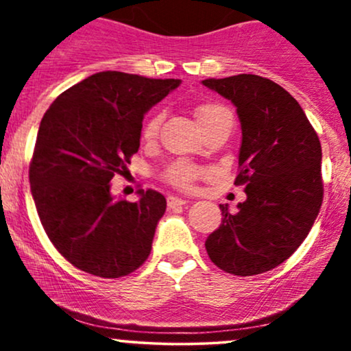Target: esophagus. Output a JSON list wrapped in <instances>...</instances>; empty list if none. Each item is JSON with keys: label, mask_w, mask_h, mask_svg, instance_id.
I'll return each mask as SVG.
<instances>
[{"label": "esophagus", "mask_w": 351, "mask_h": 351, "mask_svg": "<svg viewBox=\"0 0 351 351\" xmlns=\"http://www.w3.org/2000/svg\"><path fill=\"white\" fill-rule=\"evenodd\" d=\"M186 204V199L178 198V196H168V208H176Z\"/></svg>", "instance_id": "1"}]
</instances>
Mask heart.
Returning a JSON list of instances; mask_svg holds the SVG:
<instances>
[{"mask_svg": "<svg viewBox=\"0 0 351 351\" xmlns=\"http://www.w3.org/2000/svg\"><path fill=\"white\" fill-rule=\"evenodd\" d=\"M195 115H196V120H198L199 127L203 128V130L204 128L211 127V125H215V123L226 122V120L232 122L231 112H229L224 106H219V104H213V102L201 104L199 107H196ZM162 122H163L162 112H158V114H153L150 119L147 120V123H145V127H143L145 138L147 140L155 138V136L158 135L160 125H162ZM201 175H203V171H201L199 168H196L195 165L178 162V163L173 165L170 170H168L167 180L170 181L171 184H175V186L186 189V188H191L193 181L198 180Z\"/></svg>", "mask_w": 351, "mask_h": 351, "instance_id": "b5f03b06", "label": "heart"}]
</instances>
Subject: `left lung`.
Here are the masks:
<instances>
[{"label":"left lung","instance_id":"8db88e82","mask_svg":"<svg viewBox=\"0 0 351 351\" xmlns=\"http://www.w3.org/2000/svg\"><path fill=\"white\" fill-rule=\"evenodd\" d=\"M201 84L236 107L243 136L234 184L247 196L237 211L219 204L208 256L234 276L267 272L297 251L320 211V140L299 102L272 80L239 74Z\"/></svg>","mask_w":351,"mask_h":351}]
</instances>
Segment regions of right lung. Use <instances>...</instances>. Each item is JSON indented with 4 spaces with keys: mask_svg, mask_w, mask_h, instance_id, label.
Masks as SVG:
<instances>
[{
    "mask_svg": "<svg viewBox=\"0 0 351 351\" xmlns=\"http://www.w3.org/2000/svg\"><path fill=\"white\" fill-rule=\"evenodd\" d=\"M181 84L106 71L67 88L44 114L29 167L31 195L54 247L80 271L117 279L150 256L167 209L155 189L115 199L110 181L140 148L143 117Z\"/></svg>",
    "mask_w": 351,
    "mask_h": 351,
    "instance_id": "right-lung-1",
    "label": "right lung"
}]
</instances>
